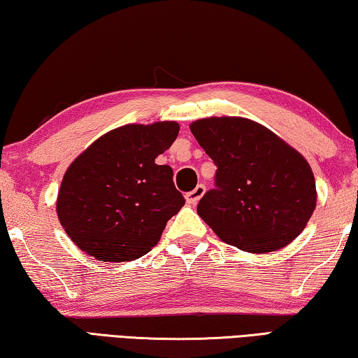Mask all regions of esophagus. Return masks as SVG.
<instances>
[{
    "instance_id": "1",
    "label": "esophagus",
    "mask_w": 358,
    "mask_h": 358,
    "mask_svg": "<svg viewBox=\"0 0 358 358\" xmlns=\"http://www.w3.org/2000/svg\"><path fill=\"white\" fill-rule=\"evenodd\" d=\"M203 192H205V186L203 185H197L191 192L186 194V202L191 203V205L197 203L199 201H201V197L203 196Z\"/></svg>"
}]
</instances>
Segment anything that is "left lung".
<instances>
[{"label":"left lung","instance_id":"8db88e82","mask_svg":"<svg viewBox=\"0 0 358 358\" xmlns=\"http://www.w3.org/2000/svg\"><path fill=\"white\" fill-rule=\"evenodd\" d=\"M191 132L216 166L197 213L217 237L259 254L299 237L316 208V181L299 151L238 117L197 120Z\"/></svg>","mask_w":358,"mask_h":358}]
</instances>
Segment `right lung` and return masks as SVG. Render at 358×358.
Returning <instances> with one entry per match:
<instances>
[{"label":"right lung","mask_w":358,"mask_h":358,"mask_svg":"<svg viewBox=\"0 0 358 358\" xmlns=\"http://www.w3.org/2000/svg\"><path fill=\"white\" fill-rule=\"evenodd\" d=\"M178 131L175 121L121 126L69 166L57 213L66 234L88 256L126 262L159 241L167 221L185 205L172 167L155 162Z\"/></svg>","instance_id":"obj_1"}]
</instances>
